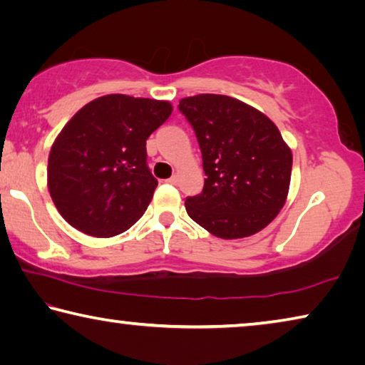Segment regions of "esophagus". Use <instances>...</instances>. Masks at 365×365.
I'll list each match as a JSON object with an SVG mask.
<instances>
[{"instance_id":"esophagus-1","label":"esophagus","mask_w":365,"mask_h":365,"mask_svg":"<svg viewBox=\"0 0 365 365\" xmlns=\"http://www.w3.org/2000/svg\"><path fill=\"white\" fill-rule=\"evenodd\" d=\"M177 182H178V177L177 175H172L169 180H168V183H170V185H177Z\"/></svg>"}]
</instances>
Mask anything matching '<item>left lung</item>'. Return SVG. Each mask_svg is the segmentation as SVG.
I'll use <instances>...</instances> for the list:
<instances>
[{
  "mask_svg": "<svg viewBox=\"0 0 365 365\" xmlns=\"http://www.w3.org/2000/svg\"><path fill=\"white\" fill-rule=\"evenodd\" d=\"M196 133L205 187L188 196L191 219L224 240L267 227L285 205L292 150L261 110L224 95H196L178 104Z\"/></svg>",
  "mask_w": 365,
  "mask_h": 365,
  "instance_id": "left-lung-1",
  "label": "left lung"
}]
</instances>
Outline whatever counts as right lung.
<instances>
[{"label": "right lung", "mask_w": 365, "mask_h": 365, "mask_svg": "<svg viewBox=\"0 0 365 365\" xmlns=\"http://www.w3.org/2000/svg\"><path fill=\"white\" fill-rule=\"evenodd\" d=\"M170 113L169 101L108 95L66 123L49 151L48 190L73 228L109 238L143 215L158 187L146 140Z\"/></svg>", "instance_id": "1"}]
</instances>
